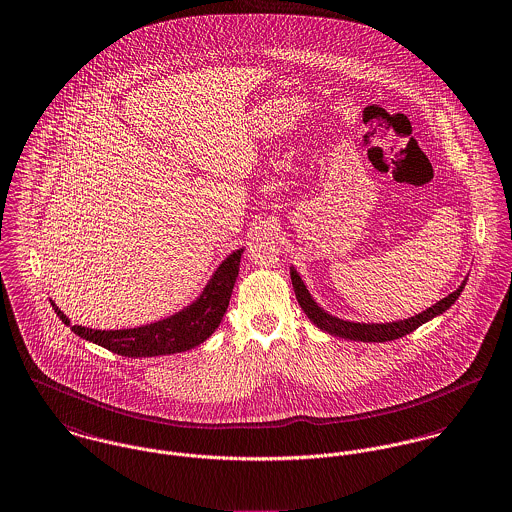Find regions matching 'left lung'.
<instances>
[{"label":"left lung","instance_id":"8db88e82","mask_svg":"<svg viewBox=\"0 0 512 512\" xmlns=\"http://www.w3.org/2000/svg\"><path fill=\"white\" fill-rule=\"evenodd\" d=\"M290 279H292L294 294H296V300H298L300 308L310 318V322L314 326H318L322 332H328L330 336H338V338H345V340L377 341V343L379 341L398 340V338L414 332L416 328H420L428 320L444 314L457 300V296L461 294L463 286L467 283V279H465L452 294H448L446 298L438 300L434 306H430L428 310H424V312H420V314H416L412 318L398 320V322H387V324H363V322L341 320V318L328 314L324 308H320L316 304V300L310 296L306 284L302 283V279H300V275L296 273L294 267L290 269Z\"/></svg>","mask_w":512,"mask_h":512}]
</instances>
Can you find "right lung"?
<instances>
[{"label": "right lung", "instance_id": "1", "mask_svg": "<svg viewBox=\"0 0 512 512\" xmlns=\"http://www.w3.org/2000/svg\"><path fill=\"white\" fill-rule=\"evenodd\" d=\"M243 249H237L216 269L202 294L180 312L165 320L129 328V330H92L84 326H70V320L60 312L55 302L53 308L58 318L84 340L98 343L117 355L125 357H155L188 351L208 340L220 326L231 298V290L239 273Z\"/></svg>", "mask_w": 512, "mask_h": 512}]
</instances>
